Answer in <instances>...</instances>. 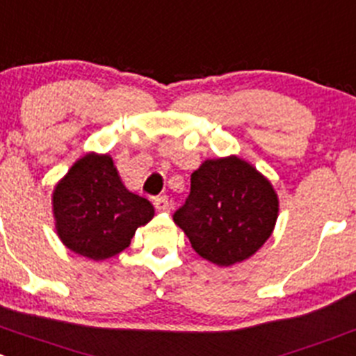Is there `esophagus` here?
Wrapping results in <instances>:
<instances>
[{"instance_id": "obj_1", "label": "esophagus", "mask_w": 356, "mask_h": 356, "mask_svg": "<svg viewBox=\"0 0 356 356\" xmlns=\"http://www.w3.org/2000/svg\"><path fill=\"white\" fill-rule=\"evenodd\" d=\"M154 207H156V211H159V212H167L168 209H170V202H168L167 197H158L154 200Z\"/></svg>"}]
</instances>
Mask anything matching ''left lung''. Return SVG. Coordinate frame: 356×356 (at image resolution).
<instances>
[{"label":"left lung","mask_w":356,"mask_h":356,"mask_svg":"<svg viewBox=\"0 0 356 356\" xmlns=\"http://www.w3.org/2000/svg\"><path fill=\"white\" fill-rule=\"evenodd\" d=\"M279 197L272 182L241 156L205 159L174 221L204 260L232 267L253 257L274 232Z\"/></svg>","instance_id":"obj_1"}]
</instances>
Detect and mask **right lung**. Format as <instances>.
I'll list each match as a JSON object with an SVG mask.
<instances>
[{
    "label": "right lung",
    "instance_id": "right-lung-1",
    "mask_svg": "<svg viewBox=\"0 0 356 356\" xmlns=\"http://www.w3.org/2000/svg\"><path fill=\"white\" fill-rule=\"evenodd\" d=\"M52 214L70 251L102 261L128 248L137 228L154 218V207L126 189L111 154L91 151L54 186Z\"/></svg>",
    "mask_w": 356,
    "mask_h": 356
}]
</instances>
